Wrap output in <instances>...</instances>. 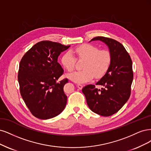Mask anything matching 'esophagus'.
I'll return each mask as SVG.
<instances>
[{
	"label": "esophagus",
	"instance_id": "obj_1",
	"mask_svg": "<svg viewBox=\"0 0 151 151\" xmlns=\"http://www.w3.org/2000/svg\"><path fill=\"white\" fill-rule=\"evenodd\" d=\"M77 87L80 90H81L82 88H83V85L81 84H77Z\"/></svg>",
	"mask_w": 151,
	"mask_h": 151
}]
</instances>
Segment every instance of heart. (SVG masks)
<instances>
[{"label":"heart","mask_w":151,"mask_h":151,"mask_svg":"<svg viewBox=\"0 0 151 151\" xmlns=\"http://www.w3.org/2000/svg\"><path fill=\"white\" fill-rule=\"evenodd\" d=\"M72 52L78 58L85 59L80 71H76L68 75V77L78 83H83L93 79L100 78L108 71L111 61L110 52L105 50H99V48L89 44H84L75 47L71 52L67 51L63 55L61 63L65 68L68 71L74 69L76 58Z\"/></svg>","instance_id":"b5f03b06"}]
</instances>
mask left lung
I'll return each mask as SVG.
<instances>
[{
	"label": "left lung",
	"mask_w": 151,
	"mask_h": 151,
	"mask_svg": "<svg viewBox=\"0 0 151 151\" xmlns=\"http://www.w3.org/2000/svg\"><path fill=\"white\" fill-rule=\"evenodd\" d=\"M96 40L108 46L111 64L105 75L96 83L103 86L101 89L88 85L82 89V92L91 111L108 116L117 112L129 99L134 77L132 61L124 46L117 41L98 36L90 41Z\"/></svg>",
	"instance_id": "obj_1"
}]
</instances>
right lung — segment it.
I'll list each match as a JSON object with an SVG mask.
<instances>
[{"instance_id":"add662e5","label":"right lung","mask_w":151,"mask_h":151,"mask_svg":"<svg viewBox=\"0 0 151 151\" xmlns=\"http://www.w3.org/2000/svg\"><path fill=\"white\" fill-rule=\"evenodd\" d=\"M70 46L42 41L34 45L20 61L18 81L21 95L31 114L38 119L53 118L65 108L67 96L63 87L68 80L57 82L64 72L58 58Z\"/></svg>"}]
</instances>
